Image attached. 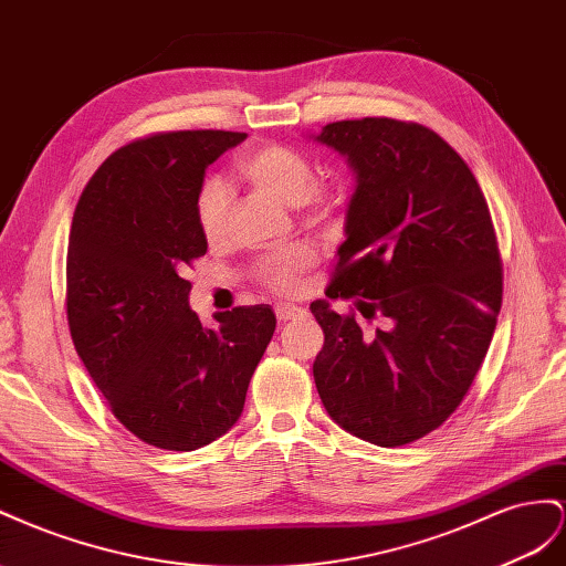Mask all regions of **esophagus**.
Instances as JSON below:
<instances>
[{
	"label": "esophagus",
	"mask_w": 566,
	"mask_h": 566,
	"mask_svg": "<svg viewBox=\"0 0 566 566\" xmlns=\"http://www.w3.org/2000/svg\"><path fill=\"white\" fill-rule=\"evenodd\" d=\"M274 315H277L280 322H286L303 315V308H298V305H277V308H274Z\"/></svg>",
	"instance_id": "obj_1"
}]
</instances>
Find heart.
<instances>
[{
	"instance_id": "1",
	"label": "heart",
	"mask_w": 566,
	"mask_h": 566,
	"mask_svg": "<svg viewBox=\"0 0 566 566\" xmlns=\"http://www.w3.org/2000/svg\"><path fill=\"white\" fill-rule=\"evenodd\" d=\"M239 175L258 191L277 199L286 206L305 203L313 216H325L329 211L327 199L317 191H311L315 185V168L301 151L284 147V144H268L239 160ZM230 213V191L218 177H208L199 187L193 199V218H197L199 232L208 241H218L228 228ZM315 263V251L305 244H292L268 255L258 265V280L277 294H294L301 286L303 274Z\"/></svg>"
}]
</instances>
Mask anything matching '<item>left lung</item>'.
Masks as SVG:
<instances>
[{"label": "left lung", "instance_id": "obj_1", "mask_svg": "<svg viewBox=\"0 0 566 566\" xmlns=\"http://www.w3.org/2000/svg\"><path fill=\"white\" fill-rule=\"evenodd\" d=\"M355 172L346 241L327 298L311 303L325 346L313 363L322 406L381 448L412 443L458 410L486 358L503 303L489 203L450 144L419 123L338 120L315 137ZM380 325L359 327L357 315Z\"/></svg>", "mask_w": 566, "mask_h": 566}]
</instances>
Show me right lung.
Returning a JSON list of instances; mask_svg holds the SVG:
<instances>
[{
    "mask_svg": "<svg viewBox=\"0 0 566 566\" xmlns=\"http://www.w3.org/2000/svg\"><path fill=\"white\" fill-rule=\"evenodd\" d=\"M244 133H156L113 151L73 213L66 315L73 346L118 422L164 450H197L244 410L274 332L270 305H239L206 329L187 265L208 249L193 218L206 168Z\"/></svg>",
    "mask_w": 566,
    "mask_h": 566,
    "instance_id": "add662e5",
    "label": "right lung"
}]
</instances>
